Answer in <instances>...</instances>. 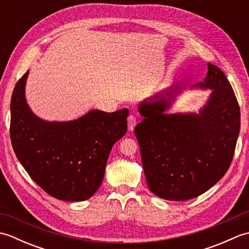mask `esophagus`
I'll return each mask as SVG.
<instances>
[{"instance_id": "esophagus-1", "label": "esophagus", "mask_w": 249, "mask_h": 249, "mask_svg": "<svg viewBox=\"0 0 249 249\" xmlns=\"http://www.w3.org/2000/svg\"><path fill=\"white\" fill-rule=\"evenodd\" d=\"M127 125H128V130L133 131L135 126L137 125V118L134 114H130L127 118Z\"/></svg>"}]
</instances>
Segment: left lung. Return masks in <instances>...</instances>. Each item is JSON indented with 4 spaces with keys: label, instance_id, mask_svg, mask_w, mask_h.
Listing matches in <instances>:
<instances>
[{
    "label": "left lung",
    "instance_id": "obj_1",
    "mask_svg": "<svg viewBox=\"0 0 249 249\" xmlns=\"http://www.w3.org/2000/svg\"><path fill=\"white\" fill-rule=\"evenodd\" d=\"M203 82L211 89L198 112L168 113L186 88L169 87L138 105L142 122L135 135L147 186L157 197L184 201L198 197L225 176L240 134L241 112L225 73L208 63Z\"/></svg>",
    "mask_w": 249,
    "mask_h": 249
}]
</instances>
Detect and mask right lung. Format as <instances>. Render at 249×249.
I'll return each mask as SVG.
<instances>
[{"label": "right lung", "instance_id": "1", "mask_svg": "<svg viewBox=\"0 0 249 249\" xmlns=\"http://www.w3.org/2000/svg\"><path fill=\"white\" fill-rule=\"evenodd\" d=\"M29 71L16 84L10 102V139L32 179L52 197L84 201L102 185L111 149L127 130L128 109H93L72 121H46L25 98Z\"/></svg>", "mask_w": 249, "mask_h": 249}]
</instances>
